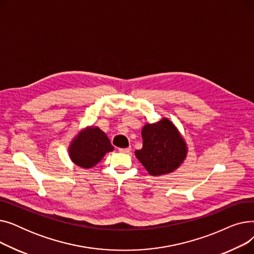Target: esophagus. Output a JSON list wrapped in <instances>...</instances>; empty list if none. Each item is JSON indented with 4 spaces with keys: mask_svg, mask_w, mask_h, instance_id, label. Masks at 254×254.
Returning a JSON list of instances; mask_svg holds the SVG:
<instances>
[{
    "mask_svg": "<svg viewBox=\"0 0 254 254\" xmlns=\"http://www.w3.org/2000/svg\"><path fill=\"white\" fill-rule=\"evenodd\" d=\"M118 150H119L120 152H123V153H128V152L130 151V147H127V148H118Z\"/></svg>",
    "mask_w": 254,
    "mask_h": 254,
    "instance_id": "34e87169",
    "label": "esophagus"
}]
</instances>
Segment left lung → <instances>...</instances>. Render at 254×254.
<instances>
[{
	"instance_id": "8db88e82",
	"label": "left lung",
	"mask_w": 254,
	"mask_h": 254,
	"mask_svg": "<svg viewBox=\"0 0 254 254\" xmlns=\"http://www.w3.org/2000/svg\"><path fill=\"white\" fill-rule=\"evenodd\" d=\"M143 147L135 154L152 176L174 172L188 153L186 143L168 118L145 125L142 129Z\"/></svg>"
}]
</instances>
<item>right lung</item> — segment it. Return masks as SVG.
Masks as SVG:
<instances>
[{
  "label": "right lung",
  "mask_w": 254,
  "mask_h": 254,
  "mask_svg": "<svg viewBox=\"0 0 254 254\" xmlns=\"http://www.w3.org/2000/svg\"><path fill=\"white\" fill-rule=\"evenodd\" d=\"M113 150L110 140L99 127H87L80 131L69 147L70 157L77 166L95 167L107 152Z\"/></svg>",
  "instance_id": "right-lung-1"
}]
</instances>
